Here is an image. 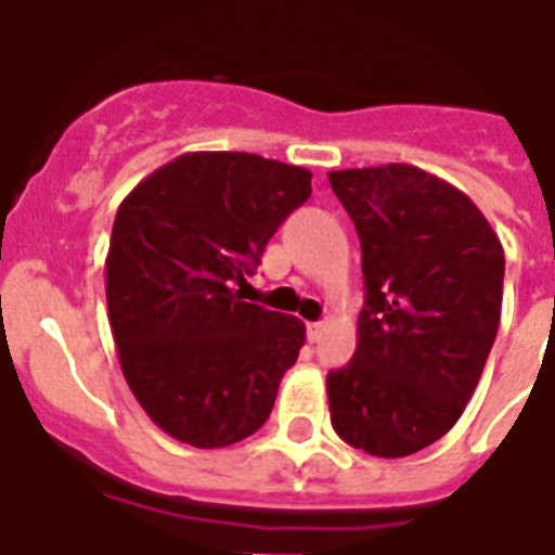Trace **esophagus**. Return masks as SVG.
Instances as JSON below:
<instances>
[{
	"mask_svg": "<svg viewBox=\"0 0 555 555\" xmlns=\"http://www.w3.org/2000/svg\"><path fill=\"white\" fill-rule=\"evenodd\" d=\"M321 335H324V324H321V321H310V324H307V338H310V341H321Z\"/></svg>",
	"mask_w": 555,
	"mask_h": 555,
	"instance_id": "34e87169",
	"label": "esophagus"
}]
</instances>
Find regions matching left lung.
<instances>
[{
	"label": "left lung",
	"mask_w": 555,
	"mask_h": 555,
	"mask_svg": "<svg viewBox=\"0 0 555 555\" xmlns=\"http://www.w3.org/2000/svg\"><path fill=\"white\" fill-rule=\"evenodd\" d=\"M356 222L366 299L356 356L327 375L335 435L409 457L460 421L496 338L505 254L463 191L386 163L330 171Z\"/></svg>",
	"instance_id": "8db88e82"
}]
</instances>
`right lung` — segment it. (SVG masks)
I'll return each instance as SVG.
<instances>
[{
	"label": "right lung",
	"instance_id": "right-lung-1",
	"mask_svg": "<svg viewBox=\"0 0 555 555\" xmlns=\"http://www.w3.org/2000/svg\"><path fill=\"white\" fill-rule=\"evenodd\" d=\"M310 171L248 152H189L120 203L106 307L143 412L180 443L222 449L268 421L305 324L242 301L264 245L310 197Z\"/></svg>",
	"mask_w": 555,
	"mask_h": 555
}]
</instances>
